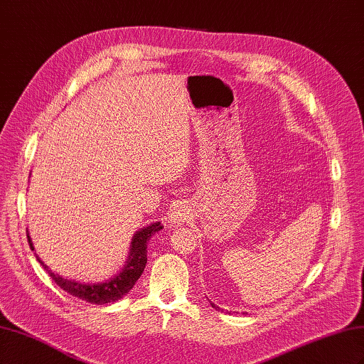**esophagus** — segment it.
I'll return each mask as SVG.
<instances>
[{
  "label": "esophagus",
  "mask_w": 364,
  "mask_h": 364,
  "mask_svg": "<svg viewBox=\"0 0 364 364\" xmlns=\"http://www.w3.org/2000/svg\"><path fill=\"white\" fill-rule=\"evenodd\" d=\"M186 218H188V211H186L185 206H181L178 209H174V213L170 215V223L173 226H181L185 223Z\"/></svg>",
  "instance_id": "34e87169"
}]
</instances>
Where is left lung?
<instances>
[{
	"mask_svg": "<svg viewBox=\"0 0 364 364\" xmlns=\"http://www.w3.org/2000/svg\"><path fill=\"white\" fill-rule=\"evenodd\" d=\"M211 305H213V308H215V310H220V308H218L215 304H213V302H211Z\"/></svg>",
	"mask_w": 364,
	"mask_h": 364,
	"instance_id": "1",
	"label": "left lung"
}]
</instances>
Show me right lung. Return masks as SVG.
Segmentation results:
<instances>
[{
  "mask_svg": "<svg viewBox=\"0 0 364 364\" xmlns=\"http://www.w3.org/2000/svg\"><path fill=\"white\" fill-rule=\"evenodd\" d=\"M164 226L161 222L150 223L149 226L141 228L139 230L134 234L130 241V249H129V257L126 259L124 267L121 269L115 277L109 278L103 282H82V281H74L60 277L59 273H54L47 264H43L42 259L36 255V259L41 262V266L47 270V273L51 277V279L56 282L62 290L67 293L79 297L82 301L97 304V305H105L119 301L121 297L126 296L132 289H134L135 282L139 279V277L144 272V267L147 264V243L155 235L156 232L162 229ZM28 245L30 249L35 250V246L31 243V238L27 232Z\"/></svg>",
  "mask_w": 364,
  "mask_h": 364,
  "instance_id": "1",
  "label": "right lung"
}]
</instances>
